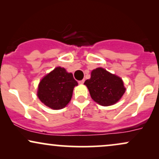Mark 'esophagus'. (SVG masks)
<instances>
[{
    "label": "esophagus",
    "instance_id": "obj_1",
    "mask_svg": "<svg viewBox=\"0 0 159 159\" xmlns=\"http://www.w3.org/2000/svg\"><path fill=\"white\" fill-rule=\"evenodd\" d=\"M78 83H79L80 84H83L84 83V79L81 80V81H78Z\"/></svg>",
    "mask_w": 159,
    "mask_h": 159
}]
</instances>
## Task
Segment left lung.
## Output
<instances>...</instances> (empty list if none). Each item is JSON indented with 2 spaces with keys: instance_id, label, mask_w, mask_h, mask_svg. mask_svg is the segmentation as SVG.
Segmentation results:
<instances>
[{
  "instance_id": "1",
  "label": "left lung",
  "mask_w": 159,
  "mask_h": 159,
  "mask_svg": "<svg viewBox=\"0 0 159 159\" xmlns=\"http://www.w3.org/2000/svg\"><path fill=\"white\" fill-rule=\"evenodd\" d=\"M91 98L102 106L114 105L125 91L123 80L102 68L92 71L91 78L84 82Z\"/></svg>"
}]
</instances>
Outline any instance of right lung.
<instances>
[{
    "label": "right lung",
    "mask_w": 159,
    "mask_h": 159,
    "mask_svg": "<svg viewBox=\"0 0 159 159\" xmlns=\"http://www.w3.org/2000/svg\"><path fill=\"white\" fill-rule=\"evenodd\" d=\"M77 85L72 73H68L64 68L57 67L39 82L37 96L46 106L54 110L62 109L69 102Z\"/></svg>",
    "instance_id": "right-lung-1"
}]
</instances>
